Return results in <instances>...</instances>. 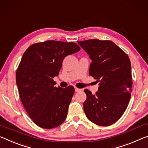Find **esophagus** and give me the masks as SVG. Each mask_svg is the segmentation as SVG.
Listing matches in <instances>:
<instances>
[{
    "mask_svg": "<svg viewBox=\"0 0 148 148\" xmlns=\"http://www.w3.org/2000/svg\"><path fill=\"white\" fill-rule=\"evenodd\" d=\"M82 89H79L77 88V87H75V91H76V92H78V91H80Z\"/></svg>",
    "mask_w": 148,
    "mask_h": 148,
    "instance_id": "obj_1",
    "label": "esophagus"
}]
</instances>
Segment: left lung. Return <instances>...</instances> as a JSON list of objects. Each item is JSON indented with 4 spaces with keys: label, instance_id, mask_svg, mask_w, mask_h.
Listing matches in <instances>:
<instances>
[{
    "label": "left lung",
    "instance_id": "8db88e82",
    "mask_svg": "<svg viewBox=\"0 0 148 148\" xmlns=\"http://www.w3.org/2000/svg\"><path fill=\"white\" fill-rule=\"evenodd\" d=\"M92 60L89 74L99 87L95 94L88 89L84 110L89 120L102 126L119 120L128 107L132 91L130 60L127 54L109 40L78 41Z\"/></svg>",
    "mask_w": 148,
    "mask_h": 148
}]
</instances>
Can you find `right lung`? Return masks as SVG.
Masks as SVG:
<instances>
[{"label": "right lung", "mask_w": 148, "mask_h": 148, "mask_svg": "<svg viewBox=\"0 0 148 148\" xmlns=\"http://www.w3.org/2000/svg\"><path fill=\"white\" fill-rule=\"evenodd\" d=\"M79 50L73 42L51 40L33 44L23 53L16 84L25 111L39 127L55 128L66 118L74 88H57L53 78L59 74L63 59Z\"/></svg>", "instance_id": "1"}]
</instances>
